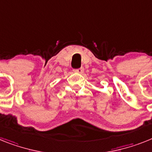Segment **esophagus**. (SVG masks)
Here are the masks:
<instances>
[{
  "mask_svg": "<svg viewBox=\"0 0 152 152\" xmlns=\"http://www.w3.org/2000/svg\"><path fill=\"white\" fill-rule=\"evenodd\" d=\"M75 72H77V73H80V74H83L84 72V68L83 67H81L80 69H75Z\"/></svg>",
  "mask_w": 152,
  "mask_h": 152,
  "instance_id": "obj_1",
  "label": "esophagus"
}]
</instances>
